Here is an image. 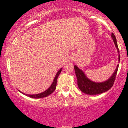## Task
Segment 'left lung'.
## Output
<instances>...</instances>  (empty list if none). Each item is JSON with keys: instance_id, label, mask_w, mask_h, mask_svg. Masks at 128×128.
Masks as SVG:
<instances>
[{"instance_id": "obj_1", "label": "left lung", "mask_w": 128, "mask_h": 128, "mask_svg": "<svg viewBox=\"0 0 128 128\" xmlns=\"http://www.w3.org/2000/svg\"><path fill=\"white\" fill-rule=\"evenodd\" d=\"M111 37H112L113 42H114V44H115L116 49L118 52V61L120 62L119 50H118V46H117V40L113 33L111 34ZM118 66H119L118 64L117 66L115 71L112 73L111 77H110L106 80L104 82H96L92 81V80L88 78L82 70L78 67L76 65H74V68L76 78H77L78 86L79 88L84 93L89 95L99 94L107 92L112 87L114 84L117 70H118Z\"/></svg>"}]
</instances>
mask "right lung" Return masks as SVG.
Returning a JSON list of instances; mask_svg holds the SVG:
<instances>
[{"instance_id":"add662e5","label":"right lung","mask_w":128,"mask_h":128,"mask_svg":"<svg viewBox=\"0 0 128 128\" xmlns=\"http://www.w3.org/2000/svg\"><path fill=\"white\" fill-rule=\"evenodd\" d=\"M62 68H61L58 71V72L56 73V74L55 77L54 78V80H53V82L51 84V86L48 88L46 90H45L44 92H41V93H38V94H27L23 93L22 92H20V90H18L20 92H22V94H23L26 95V96L29 97V98H34V99H40V98H45V97L48 96L49 95L52 94L53 92H54V90L56 89V81H57V79H58V76L60 74V73L61 72V70H62Z\"/></svg>"}]
</instances>
